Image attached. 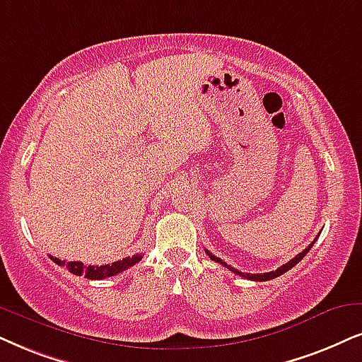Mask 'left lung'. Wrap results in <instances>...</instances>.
<instances>
[{
	"label": "left lung",
	"instance_id": "obj_1",
	"mask_svg": "<svg viewBox=\"0 0 362 362\" xmlns=\"http://www.w3.org/2000/svg\"><path fill=\"white\" fill-rule=\"evenodd\" d=\"M314 242H315V240H314ZM314 242H313V244H309L308 247H305V249L303 250V252H299V254H297L294 259H291L289 262H287V264L281 265V267L276 269V271H271V272H264V274H245V272H240V271H237V269L230 267V265H227L226 262H223V260H221V259H218V257H215V255H214V254H210L209 250H205V252H207V255H209L210 259L215 260V262H218V264L226 265L227 269H230V271L234 272V274H237V276H240V277H244V279H249V281H259V282H260V281H271V279H276V277H279V276H282L284 272L291 271V269L294 267V265H296L297 262H300V260L304 259V255L309 252V250H310V247L314 245Z\"/></svg>",
	"mask_w": 362,
	"mask_h": 362
}]
</instances>
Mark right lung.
<instances>
[{"mask_svg":"<svg viewBox=\"0 0 362 362\" xmlns=\"http://www.w3.org/2000/svg\"><path fill=\"white\" fill-rule=\"evenodd\" d=\"M144 255H132V257H125L122 260H117V262L105 264V265H85L83 262H66V260H59L58 257H49L54 264L62 265L66 271H70L75 276H85L86 279H91V281H100V279H107L112 276H117L123 271H127L128 267L140 262Z\"/></svg>","mask_w":362,"mask_h":362,"instance_id":"add662e5","label":"right lung"}]
</instances>
